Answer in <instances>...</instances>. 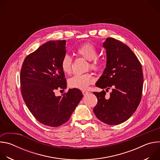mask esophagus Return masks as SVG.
<instances>
[{
	"label": "esophagus",
	"mask_w": 160,
	"mask_h": 160,
	"mask_svg": "<svg viewBox=\"0 0 160 160\" xmlns=\"http://www.w3.org/2000/svg\"><path fill=\"white\" fill-rule=\"evenodd\" d=\"M89 93V92H88V91H86V90H83L82 91V94H83V96H85L87 94H88Z\"/></svg>",
	"instance_id": "esophagus-1"
}]
</instances>
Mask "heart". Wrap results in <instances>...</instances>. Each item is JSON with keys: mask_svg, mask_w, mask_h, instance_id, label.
<instances>
[{"mask_svg": "<svg viewBox=\"0 0 160 160\" xmlns=\"http://www.w3.org/2000/svg\"><path fill=\"white\" fill-rule=\"evenodd\" d=\"M77 53L87 60L90 61L89 66L92 69L97 71L101 68V64L97 59L98 56L97 49L92 43H85L82 45L77 49ZM72 58L70 55L66 54L62 57L61 61V68L62 71L65 74L70 73L72 71ZM94 78L92 75L89 73H87L84 74L73 75L68 79V83L69 86L72 88L85 90L89 85L92 84L94 82Z\"/></svg>", "mask_w": 160, "mask_h": 160, "instance_id": "obj_1", "label": "heart"}]
</instances>
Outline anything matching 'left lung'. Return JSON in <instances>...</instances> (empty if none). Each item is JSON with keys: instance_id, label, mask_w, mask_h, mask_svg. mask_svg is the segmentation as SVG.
<instances>
[{"instance_id": "8db88e82", "label": "left lung", "mask_w": 160, "mask_h": 160, "mask_svg": "<svg viewBox=\"0 0 160 160\" xmlns=\"http://www.w3.org/2000/svg\"><path fill=\"white\" fill-rule=\"evenodd\" d=\"M106 52V66L96 85L108 90L112 88L109 99L104 90L94 92L98 104L94 112L102 122L116 125L127 121L138 108L142 97L143 73L139 59L123 42L107 38L102 43Z\"/></svg>"}]
</instances>
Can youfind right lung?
<instances>
[{
    "mask_svg": "<svg viewBox=\"0 0 160 160\" xmlns=\"http://www.w3.org/2000/svg\"><path fill=\"white\" fill-rule=\"evenodd\" d=\"M66 52V40L47 42L27 56L20 73L21 94L28 109L40 123L52 127L69 120L83 98L78 88L55 96L58 88H66L61 68Z\"/></svg>",
    "mask_w": 160,
    "mask_h": 160,
    "instance_id": "1",
    "label": "right lung"
}]
</instances>
